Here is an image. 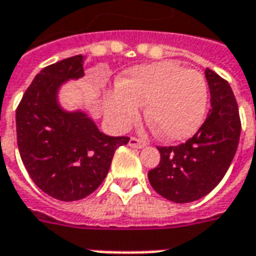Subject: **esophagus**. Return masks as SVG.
<instances>
[{
  "mask_svg": "<svg viewBox=\"0 0 256 256\" xmlns=\"http://www.w3.org/2000/svg\"><path fill=\"white\" fill-rule=\"evenodd\" d=\"M130 146H131V148H135V149H140V148L146 146V142L145 140H142V139L131 136V139H130Z\"/></svg>",
  "mask_w": 256,
  "mask_h": 256,
  "instance_id": "1",
  "label": "esophagus"
}]
</instances>
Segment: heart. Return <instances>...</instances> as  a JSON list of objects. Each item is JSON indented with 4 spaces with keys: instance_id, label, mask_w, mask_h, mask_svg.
Listing matches in <instances>:
<instances>
[{
    "instance_id": "obj_1",
    "label": "heart",
    "mask_w": 256,
    "mask_h": 256,
    "mask_svg": "<svg viewBox=\"0 0 256 256\" xmlns=\"http://www.w3.org/2000/svg\"><path fill=\"white\" fill-rule=\"evenodd\" d=\"M146 104V120L160 138H188L205 117V78L168 61L140 65L107 96L104 107L111 122L126 130L138 121L140 107Z\"/></svg>"
}]
</instances>
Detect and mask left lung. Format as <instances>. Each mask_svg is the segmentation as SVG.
<instances>
[{
	"mask_svg": "<svg viewBox=\"0 0 256 256\" xmlns=\"http://www.w3.org/2000/svg\"><path fill=\"white\" fill-rule=\"evenodd\" d=\"M210 108L205 122L185 144L158 146L160 163L148 172L153 190L176 204L204 198L223 180L241 134L238 106L228 82L209 68Z\"/></svg>",
	"mask_w": 256,
	"mask_h": 256,
	"instance_id": "1",
	"label": "left lung"
}]
</instances>
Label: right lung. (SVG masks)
I'll return each instance as SVG.
<instances>
[{"mask_svg": "<svg viewBox=\"0 0 256 256\" xmlns=\"http://www.w3.org/2000/svg\"><path fill=\"white\" fill-rule=\"evenodd\" d=\"M84 75V57L65 58L37 74L16 108L20 158L33 182L58 200L86 198L106 178L114 152L128 136H107L86 114L66 112L57 90Z\"/></svg>", "mask_w": 256, "mask_h": 256, "instance_id": "1", "label": "right lung"}]
</instances>
